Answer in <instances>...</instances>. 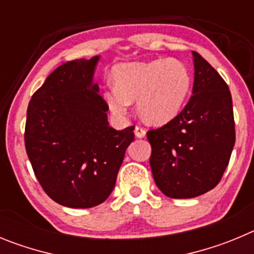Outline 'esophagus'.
I'll return each mask as SVG.
<instances>
[{"mask_svg":"<svg viewBox=\"0 0 254 254\" xmlns=\"http://www.w3.org/2000/svg\"><path fill=\"white\" fill-rule=\"evenodd\" d=\"M134 132H135V136L136 138H144L145 136V129L141 127H135V129H134Z\"/></svg>","mask_w":254,"mask_h":254,"instance_id":"esophagus-1","label":"esophagus"}]
</instances>
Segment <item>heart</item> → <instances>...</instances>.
I'll return each mask as SVG.
<instances>
[{"mask_svg":"<svg viewBox=\"0 0 254 254\" xmlns=\"http://www.w3.org/2000/svg\"><path fill=\"white\" fill-rule=\"evenodd\" d=\"M114 86L104 91L109 110L124 118L136 101L139 115L152 125L171 122L182 109L190 90V72L177 59L122 63L113 69Z\"/></svg>","mask_w":254,"mask_h":254,"instance_id":"b5f03b06","label":"heart"}]
</instances>
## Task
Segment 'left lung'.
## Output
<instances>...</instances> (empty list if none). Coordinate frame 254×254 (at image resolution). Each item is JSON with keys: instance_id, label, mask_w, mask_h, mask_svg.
<instances>
[{"instance_id": "obj_1", "label": "left lung", "mask_w": 254, "mask_h": 254, "mask_svg": "<svg viewBox=\"0 0 254 254\" xmlns=\"http://www.w3.org/2000/svg\"><path fill=\"white\" fill-rule=\"evenodd\" d=\"M192 56V96L175 119L147 132L155 185L172 198L196 197L214 189L235 143L229 87L200 54Z\"/></svg>"}]
</instances>
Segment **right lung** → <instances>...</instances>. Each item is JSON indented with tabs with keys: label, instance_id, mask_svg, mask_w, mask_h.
Listing matches in <instances>:
<instances>
[{
	"label": "right lung",
	"instance_id": "1",
	"mask_svg": "<svg viewBox=\"0 0 254 254\" xmlns=\"http://www.w3.org/2000/svg\"><path fill=\"white\" fill-rule=\"evenodd\" d=\"M100 57L59 65L29 102L25 148L47 195L73 209L97 206L115 187L134 127L115 130L93 83Z\"/></svg>",
	"mask_w": 254,
	"mask_h": 254
}]
</instances>
